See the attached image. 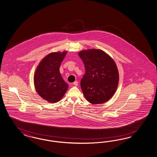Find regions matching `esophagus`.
Returning a JSON list of instances; mask_svg holds the SVG:
<instances>
[{
  "instance_id": "esophagus-1",
  "label": "esophagus",
  "mask_w": 157,
  "mask_h": 157,
  "mask_svg": "<svg viewBox=\"0 0 157 157\" xmlns=\"http://www.w3.org/2000/svg\"><path fill=\"white\" fill-rule=\"evenodd\" d=\"M73 85L74 86H78V81H75V82L73 83Z\"/></svg>"
}]
</instances>
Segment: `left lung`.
<instances>
[{"instance_id": "obj_1", "label": "left lung", "mask_w": 157, "mask_h": 157, "mask_svg": "<svg viewBox=\"0 0 157 157\" xmlns=\"http://www.w3.org/2000/svg\"><path fill=\"white\" fill-rule=\"evenodd\" d=\"M78 55L85 67L81 86L86 100L93 104L106 102L119 83V71L114 60L101 49L84 50Z\"/></svg>"}]
</instances>
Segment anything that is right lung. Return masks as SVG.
<instances>
[{
	"mask_svg": "<svg viewBox=\"0 0 157 157\" xmlns=\"http://www.w3.org/2000/svg\"><path fill=\"white\" fill-rule=\"evenodd\" d=\"M67 52L48 54L39 63L34 74V83L37 93L51 103L61 100L68 87L59 71Z\"/></svg>",
	"mask_w": 157,
	"mask_h": 157,
	"instance_id": "add662e5",
	"label": "right lung"
}]
</instances>
